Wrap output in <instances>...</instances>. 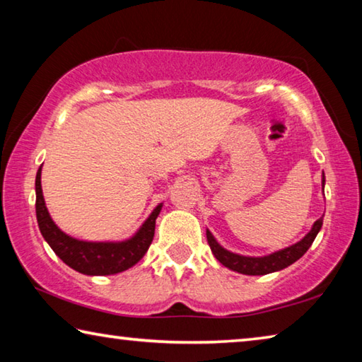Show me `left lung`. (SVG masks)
Masks as SVG:
<instances>
[{
  "label": "left lung",
  "mask_w": 362,
  "mask_h": 362,
  "mask_svg": "<svg viewBox=\"0 0 362 362\" xmlns=\"http://www.w3.org/2000/svg\"><path fill=\"white\" fill-rule=\"evenodd\" d=\"M324 183H326V179H324V174H322V189H324ZM321 226H322V217L316 220L313 226H311V230L306 233V235L298 243L292 244V246L286 247V249L276 250V252H273L269 255H263V257H246V255L230 252V250H226L225 247L220 246L209 230H206V236H207V243H209L214 257H216V259L222 263L223 267L233 269V272L241 273V274L262 276V274L279 272V269H284L289 265H292L293 262H297L300 257H302L306 250L310 249L311 244H313L316 235L321 230Z\"/></svg>",
  "instance_id": "obj_1"
}]
</instances>
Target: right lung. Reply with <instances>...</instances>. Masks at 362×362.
<instances>
[{
    "label": "right lung",
    "mask_w": 362,
    "mask_h": 362,
    "mask_svg": "<svg viewBox=\"0 0 362 362\" xmlns=\"http://www.w3.org/2000/svg\"><path fill=\"white\" fill-rule=\"evenodd\" d=\"M41 168L36 173V220L42 238L60 260L89 276H107L126 272L142 259L155 236L156 218L163 204H158L134 236L124 241H81L64 233L47 212L41 188Z\"/></svg>",
    "instance_id": "1"
}]
</instances>
